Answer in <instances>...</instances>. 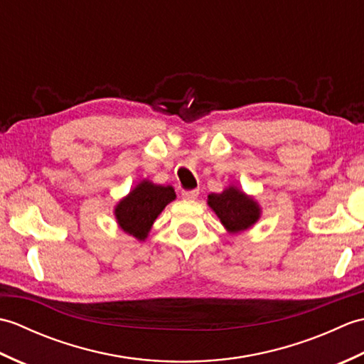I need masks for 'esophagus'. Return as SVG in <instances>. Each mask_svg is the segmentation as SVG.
<instances>
[{"label": "esophagus", "instance_id": "1", "mask_svg": "<svg viewBox=\"0 0 364 364\" xmlns=\"http://www.w3.org/2000/svg\"><path fill=\"white\" fill-rule=\"evenodd\" d=\"M181 196L184 200H196L198 197V191H183Z\"/></svg>", "mask_w": 364, "mask_h": 364}]
</instances>
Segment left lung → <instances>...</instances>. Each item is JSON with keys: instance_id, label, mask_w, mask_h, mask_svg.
Wrapping results in <instances>:
<instances>
[{"instance_id": "8db88e82", "label": "left lung", "mask_w": 364, "mask_h": 364, "mask_svg": "<svg viewBox=\"0 0 364 364\" xmlns=\"http://www.w3.org/2000/svg\"><path fill=\"white\" fill-rule=\"evenodd\" d=\"M208 206L218 215L230 235L250 230L261 218V206L253 196L230 184L220 194L208 196Z\"/></svg>"}]
</instances>
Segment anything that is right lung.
<instances>
[{"label": "right lung", "mask_w": 364, "mask_h": 364, "mask_svg": "<svg viewBox=\"0 0 364 364\" xmlns=\"http://www.w3.org/2000/svg\"><path fill=\"white\" fill-rule=\"evenodd\" d=\"M175 198L176 194L172 186H162L145 178L114 206L115 220L127 235L136 237L137 241H145L154 220Z\"/></svg>", "instance_id": "right-lung-1"}]
</instances>
